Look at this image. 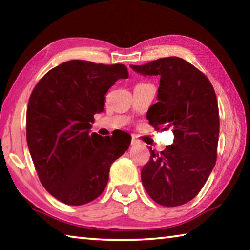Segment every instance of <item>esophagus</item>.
Listing matches in <instances>:
<instances>
[{"label":"esophagus","mask_w":250,"mask_h":250,"mask_svg":"<svg viewBox=\"0 0 250 250\" xmlns=\"http://www.w3.org/2000/svg\"><path fill=\"white\" fill-rule=\"evenodd\" d=\"M138 145H140V141H139L135 137H132V139H131V146H138Z\"/></svg>","instance_id":"obj_1"}]
</instances>
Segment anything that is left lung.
I'll return each mask as SVG.
<instances>
[{
  "mask_svg": "<svg viewBox=\"0 0 250 250\" xmlns=\"http://www.w3.org/2000/svg\"><path fill=\"white\" fill-rule=\"evenodd\" d=\"M131 68L141 75L160 76L158 103L151 105L146 118L155 130L171 128L174 133V142L166 150H151L150 161L141 171L142 184L158 204L183 205L200 193L216 163V94L208 78L180 57Z\"/></svg>",
  "mask_w": 250,
  "mask_h": 250,
  "instance_id": "1",
  "label": "left lung"
}]
</instances>
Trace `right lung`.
<instances>
[{"label": "right lung", "mask_w": 250, "mask_h": 250, "mask_svg": "<svg viewBox=\"0 0 250 250\" xmlns=\"http://www.w3.org/2000/svg\"><path fill=\"white\" fill-rule=\"evenodd\" d=\"M129 77L122 64L69 61L44 75L32 91L26 112L29 153L41 183L67 205H83L101 195L110 166L128 150L131 137L90 133L105 94Z\"/></svg>", "instance_id": "right-lung-1"}]
</instances>
